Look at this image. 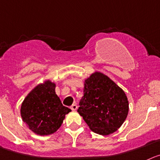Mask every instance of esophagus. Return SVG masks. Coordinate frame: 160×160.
Wrapping results in <instances>:
<instances>
[{
    "instance_id": "34e87169",
    "label": "esophagus",
    "mask_w": 160,
    "mask_h": 160,
    "mask_svg": "<svg viewBox=\"0 0 160 160\" xmlns=\"http://www.w3.org/2000/svg\"><path fill=\"white\" fill-rule=\"evenodd\" d=\"M70 108H71L72 110H77V104H72V105L70 107Z\"/></svg>"
}]
</instances>
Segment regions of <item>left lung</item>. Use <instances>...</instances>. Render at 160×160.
<instances>
[{"label":"left lung","mask_w":160,"mask_h":160,"mask_svg":"<svg viewBox=\"0 0 160 160\" xmlns=\"http://www.w3.org/2000/svg\"><path fill=\"white\" fill-rule=\"evenodd\" d=\"M79 114L91 129L101 135L115 132L129 112L126 95L113 80L102 73H93L85 80Z\"/></svg>","instance_id":"obj_1"}]
</instances>
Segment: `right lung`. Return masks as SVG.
I'll list each match as a JSON object with an SVG mask.
<instances>
[{
  "instance_id": "add662e5",
  "label": "right lung",
  "mask_w": 160,
  "mask_h": 160,
  "mask_svg": "<svg viewBox=\"0 0 160 160\" xmlns=\"http://www.w3.org/2000/svg\"><path fill=\"white\" fill-rule=\"evenodd\" d=\"M70 111L55 93V83L48 80L28 94L22 103L20 113L31 131L38 135H49L59 129L65 114Z\"/></svg>"
}]
</instances>
